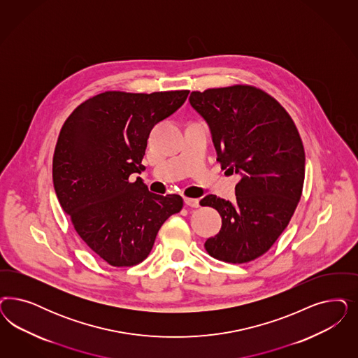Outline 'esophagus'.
I'll list each match as a JSON object with an SVG mask.
<instances>
[{"label": "esophagus", "instance_id": "esophagus-1", "mask_svg": "<svg viewBox=\"0 0 358 358\" xmlns=\"http://www.w3.org/2000/svg\"><path fill=\"white\" fill-rule=\"evenodd\" d=\"M185 203L188 207H199V199H192V197H185Z\"/></svg>", "mask_w": 358, "mask_h": 358}]
</instances>
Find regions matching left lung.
<instances>
[{
  "instance_id": "1",
  "label": "left lung",
  "mask_w": 358,
  "mask_h": 358,
  "mask_svg": "<svg viewBox=\"0 0 358 358\" xmlns=\"http://www.w3.org/2000/svg\"><path fill=\"white\" fill-rule=\"evenodd\" d=\"M189 103L209 125L221 169L241 175L234 204L215 195L200 200L222 220L206 250L224 262H250L274 245L298 207L306 164L299 131L286 109L253 85L194 91Z\"/></svg>"
}]
</instances>
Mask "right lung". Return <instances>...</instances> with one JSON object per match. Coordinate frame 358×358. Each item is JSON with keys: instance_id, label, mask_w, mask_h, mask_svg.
Returning <instances> with one entry per match:
<instances>
[{"instance_id": "obj_1", "label": "right lung", "mask_w": 358, "mask_h": 358, "mask_svg": "<svg viewBox=\"0 0 358 358\" xmlns=\"http://www.w3.org/2000/svg\"><path fill=\"white\" fill-rule=\"evenodd\" d=\"M189 91H106L79 105L59 133L52 180L63 210L81 240L106 264L138 265L163 222L183 208L179 195H155L131 173L151 129L173 115Z\"/></svg>"}]
</instances>
